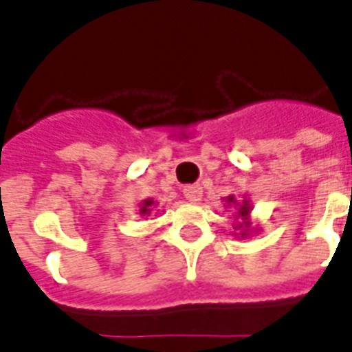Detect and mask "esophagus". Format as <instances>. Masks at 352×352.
Instances as JSON below:
<instances>
[{"label":"esophagus","instance_id":"1","mask_svg":"<svg viewBox=\"0 0 352 352\" xmlns=\"http://www.w3.org/2000/svg\"><path fill=\"white\" fill-rule=\"evenodd\" d=\"M184 197L188 199L190 202H197L201 201L202 197V188L199 184H193V186H186L184 188Z\"/></svg>","mask_w":352,"mask_h":352}]
</instances>
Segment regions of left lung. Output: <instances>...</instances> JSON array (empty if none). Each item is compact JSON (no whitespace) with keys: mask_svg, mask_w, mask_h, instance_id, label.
Listing matches in <instances>:
<instances>
[{"mask_svg":"<svg viewBox=\"0 0 352 352\" xmlns=\"http://www.w3.org/2000/svg\"><path fill=\"white\" fill-rule=\"evenodd\" d=\"M228 201L233 202V197H230V199H228ZM248 213H250V208H248V204L241 206V210H239V215H241V217H245V215H248Z\"/></svg>","mask_w":352,"mask_h":352,"instance_id":"obj_1","label":"left lung"}]
</instances>
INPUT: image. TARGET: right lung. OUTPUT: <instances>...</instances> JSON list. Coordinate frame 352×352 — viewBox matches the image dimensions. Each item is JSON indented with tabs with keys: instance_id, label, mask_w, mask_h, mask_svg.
Returning <instances> with one entry per match:
<instances>
[{
	"instance_id": "right-lung-1",
	"label": "right lung",
	"mask_w": 352,
	"mask_h": 352,
	"mask_svg": "<svg viewBox=\"0 0 352 352\" xmlns=\"http://www.w3.org/2000/svg\"><path fill=\"white\" fill-rule=\"evenodd\" d=\"M151 204H153V201H146L144 202V204H142V208H141V213H144V215H146V213H150V208H151Z\"/></svg>"
}]
</instances>
